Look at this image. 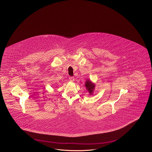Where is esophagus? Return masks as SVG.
I'll use <instances>...</instances> for the list:
<instances>
[{
	"label": "esophagus",
	"mask_w": 152,
	"mask_h": 152,
	"mask_svg": "<svg viewBox=\"0 0 152 152\" xmlns=\"http://www.w3.org/2000/svg\"><path fill=\"white\" fill-rule=\"evenodd\" d=\"M69 81H71V82H74L75 81V78L74 77H69Z\"/></svg>",
	"instance_id": "34e87169"
}]
</instances>
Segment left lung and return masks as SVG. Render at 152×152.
Segmentation results:
<instances>
[{"mask_svg":"<svg viewBox=\"0 0 152 152\" xmlns=\"http://www.w3.org/2000/svg\"><path fill=\"white\" fill-rule=\"evenodd\" d=\"M85 87L88 90V91L91 94L93 92V90L95 89V85L91 82V81L88 80L85 83Z\"/></svg>","mask_w":152,"mask_h":152,"instance_id":"8db88e82","label":"left lung"}]
</instances>
